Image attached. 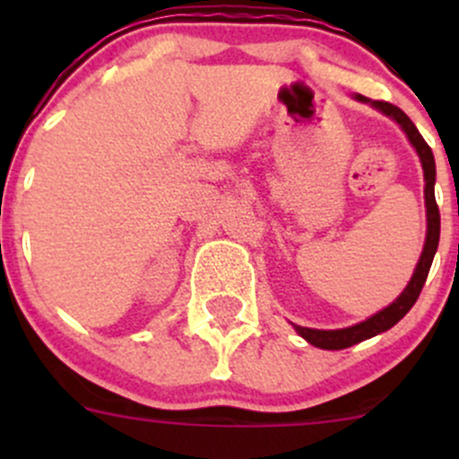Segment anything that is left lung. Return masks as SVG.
<instances>
[{"label":"left lung","mask_w":459,"mask_h":459,"mask_svg":"<svg viewBox=\"0 0 459 459\" xmlns=\"http://www.w3.org/2000/svg\"><path fill=\"white\" fill-rule=\"evenodd\" d=\"M355 100L364 101V104H371L373 108H377L379 113L388 115L391 119H395L397 124L402 126V131L406 133L409 142L413 143V148L418 151L420 161H422L424 169V200H427V242H424V251L420 255L418 266H415L413 277L406 284V289L402 290L400 298L395 299L393 304H388L386 308H382L379 313H375L364 322L355 324V326L349 328H337V331H319V328H307V326H298L293 324L295 331L308 342V344L317 346V349H326V351H340V349H349V346L358 344V342L368 340V337L379 335V333L388 331L391 326H395L406 313L411 311L415 302H418L420 293H422V286L427 281V275L430 271V264H433L435 251H437L439 244V208L437 202H435V160L433 152H430V146L424 142V137L420 135V131L415 128V124L411 122L409 115L404 110H400L397 106L388 104V101H377V100H368L364 95H355Z\"/></svg>","instance_id":"1"}]
</instances>
